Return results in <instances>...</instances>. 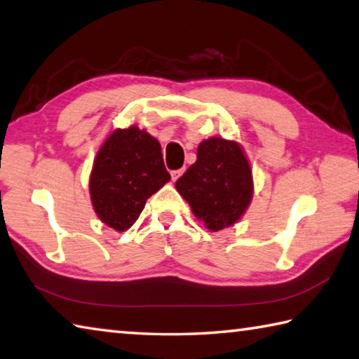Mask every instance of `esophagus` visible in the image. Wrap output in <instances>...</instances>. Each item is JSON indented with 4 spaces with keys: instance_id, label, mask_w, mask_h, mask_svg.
<instances>
[{
    "instance_id": "obj_1",
    "label": "esophagus",
    "mask_w": 359,
    "mask_h": 359,
    "mask_svg": "<svg viewBox=\"0 0 359 359\" xmlns=\"http://www.w3.org/2000/svg\"><path fill=\"white\" fill-rule=\"evenodd\" d=\"M184 172H185L184 168H182V170H175V171H171V177H172V182L177 180V179L180 177V175L184 174Z\"/></svg>"
}]
</instances>
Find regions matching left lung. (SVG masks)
I'll return each mask as SVG.
<instances>
[{"instance_id": "left-lung-1", "label": "left lung", "mask_w": 359, "mask_h": 359, "mask_svg": "<svg viewBox=\"0 0 359 359\" xmlns=\"http://www.w3.org/2000/svg\"><path fill=\"white\" fill-rule=\"evenodd\" d=\"M175 189L210 231L233 226L254 196L252 168L235 140L212 137L198 147V160L175 182Z\"/></svg>"}]
</instances>
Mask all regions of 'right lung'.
<instances>
[{
	"label": "right lung",
	"instance_id": "add662e5",
	"mask_svg": "<svg viewBox=\"0 0 359 359\" xmlns=\"http://www.w3.org/2000/svg\"><path fill=\"white\" fill-rule=\"evenodd\" d=\"M171 180L157 138L132 124L115 129L97 151L90 172V199L105 226H133L146 201Z\"/></svg>",
	"mask_w": 359,
	"mask_h": 359
}]
</instances>
